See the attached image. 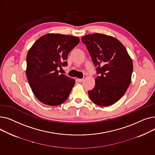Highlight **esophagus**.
<instances>
[{
    "mask_svg": "<svg viewBox=\"0 0 155 155\" xmlns=\"http://www.w3.org/2000/svg\"><path fill=\"white\" fill-rule=\"evenodd\" d=\"M83 80H84V79L83 78H77V81L78 82H80V83H81V82H83Z\"/></svg>",
    "mask_w": 155,
    "mask_h": 155,
    "instance_id": "1",
    "label": "esophagus"
}]
</instances>
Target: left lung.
<instances>
[{"label":"left lung","instance_id":"1","mask_svg":"<svg viewBox=\"0 0 155 155\" xmlns=\"http://www.w3.org/2000/svg\"><path fill=\"white\" fill-rule=\"evenodd\" d=\"M99 76L94 88L88 91L91 100L99 106L117 102L127 91L133 70L132 59L118 39L99 33L82 38Z\"/></svg>","mask_w":155,"mask_h":155}]
</instances>
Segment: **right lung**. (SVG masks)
<instances>
[{
  "label": "right lung",
  "mask_w": 155,
  "mask_h": 155,
  "mask_svg": "<svg viewBox=\"0 0 155 155\" xmlns=\"http://www.w3.org/2000/svg\"><path fill=\"white\" fill-rule=\"evenodd\" d=\"M79 41L75 36L46 34L29 49L26 75L32 92L40 102L56 106L67 99L75 80L60 74L58 69L67 66L68 53Z\"/></svg>",
  "instance_id": "add662e5"
}]
</instances>
